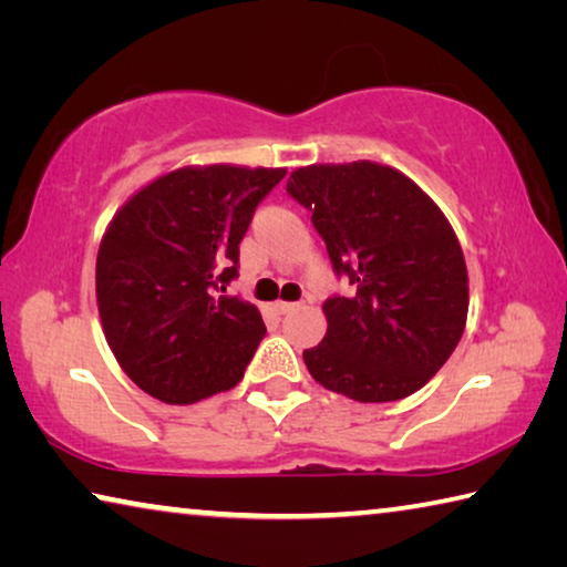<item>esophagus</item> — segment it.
I'll return each mask as SVG.
<instances>
[{"label":"esophagus","mask_w":567,"mask_h":567,"mask_svg":"<svg viewBox=\"0 0 567 567\" xmlns=\"http://www.w3.org/2000/svg\"><path fill=\"white\" fill-rule=\"evenodd\" d=\"M275 307H277V312H280V315H287V312H292V310H297V307H300V305H297V302H275Z\"/></svg>","instance_id":"obj_1"}]
</instances>
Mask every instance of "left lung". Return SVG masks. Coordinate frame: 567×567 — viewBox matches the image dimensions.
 <instances>
[{"instance_id":"obj_1","label":"left lung","mask_w":567,"mask_h":567,"mask_svg":"<svg viewBox=\"0 0 567 567\" xmlns=\"http://www.w3.org/2000/svg\"><path fill=\"white\" fill-rule=\"evenodd\" d=\"M287 192L312 213L350 297H330L307 370L338 395L392 402L443 368L467 320V267L455 229L395 167L370 159L297 167Z\"/></svg>"}]
</instances>
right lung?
Segmentation results:
<instances>
[{
    "label": "right lung",
    "mask_w": 567,
    "mask_h": 567,
    "mask_svg": "<svg viewBox=\"0 0 567 567\" xmlns=\"http://www.w3.org/2000/svg\"><path fill=\"white\" fill-rule=\"evenodd\" d=\"M285 167L189 165L134 192L97 252V307L120 368L147 395L192 405L235 388L265 338L225 292L255 207Z\"/></svg>",
    "instance_id": "right-lung-1"
}]
</instances>
